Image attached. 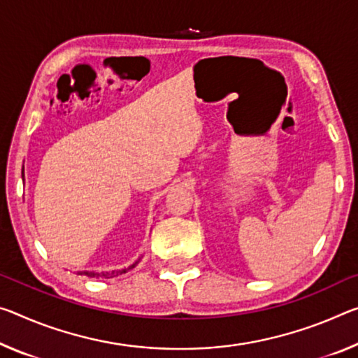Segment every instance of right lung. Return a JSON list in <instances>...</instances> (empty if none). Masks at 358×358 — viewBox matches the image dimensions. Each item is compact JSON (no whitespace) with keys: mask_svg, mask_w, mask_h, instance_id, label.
I'll return each mask as SVG.
<instances>
[{"mask_svg":"<svg viewBox=\"0 0 358 358\" xmlns=\"http://www.w3.org/2000/svg\"><path fill=\"white\" fill-rule=\"evenodd\" d=\"M134 268V266H132ZM122 272H126V271H119V272H115L113 271L111 274L110 272H106V274H97V272H87V271H84V272H81V275H87V277H115V275H117V274H122Z\"/></svg>","mask_w":358,"mask_h":358,"instance_id":"add662e5","label":"right lung"}]
</instances>
